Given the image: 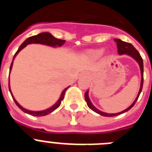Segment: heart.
Listing matches in <instances>:
<instances>
[{"label":"heart","instance_id":"1","mask_svg":"<svg viewBox=\"0 0 152 152\" xmlns=\"http://www.w3.org/2000/svg\"><path fill=\"white\" fill-rule=\"evenodd\" d=\"M103 49H94V50H89L87 52V56L92 58H97L103 54Z\"/></svg>","mask_w":152,"mask_h":152}]
</instances>
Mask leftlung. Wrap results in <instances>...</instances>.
Wrapping results in <instances>:
<instances>
[{
    "label": "left lung",
    "instance_id": "8db88e82",
    "mask_svg": "<svg viewBox=\"0 0 152 152\" xmlns=\"http://www.w3.org/2000/svg\"><path fill=\"white\" fill-rule=\"evenodd\" d=\"M114 41L116 42V45H117L118 49V54L119 55H123L126 54L127 56H130L132 58L135 60L137 62L139 63V68L141 70V76H142V78H141V84H140V89H139V94L137 95L135 100H134V102L131 104L130 107H129L128 108L126 109L125 110L122 111V112L117 113H107L102 112V111L99 110L98 109H96L94 106L93 105L92 103L90 100L89 96H88V91L84 94V97H85V100L87 102V104H88V107H89L91 110H92L93 111H94L96 113L100 114L101 116H108V117H110V116H118V115H120L122 113H124L127 112L128 110H129L132 107L135 105V103H136L138 98H139V95H140L141 92H142V86H143V72H144V70H143V60H142V58L141 57L139 52L135 49V47L132 45L131 43H129V42H126L122 41L121 39H114Z\"/></svg>",
    "mask_w": 152,
    "mask_h": 152
}]
</instances>
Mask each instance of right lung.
Instances as JSON below:
<instances>
[{
    "instance_id": "add662e5",
    "label": "right lung",
    "mask_w": 152,
    "mask_h": 152,
    "mask_svg": "<svg viewBox=\"0 0 152 152\" xmlns=\"http://www.w3.org/2000/svg\"><path fill=\"white\" fill-rule=\"evenodd\" d=\"M65 42V40H62V39H56L55 38L54 36H52L51 33H39V34L36 35V36H30L29 37L28 39H26L25 41L21 44V45L19 47L18 50L17 51V52L15 53L14 56H13V61H12L11 64H10V73L11 72V69H12V67H13V60L15 58V57L17 56V55L18 54L19 52H20L23 48L26 46L27 45L29 44H32V43H36V44H42V45H49V46L51 47H60L61 45H63ZM10 76V75H9ZM70 86H68V88H66L65 89L63 90V91L61 92V96H60L59 99L55 103L54 105L52 106V107H49V108L46 109V110H41V111H32V110H26V109L23 108L21 105H20L18 103V102L15 100V98L13 96V94L11 92V90H10V79H9V91L10 92V94H11L12 97H13V100L15 102L16 105L19 107V108L21 110L23 111L24 113H26L29 114L31 116H45V115H48V114L51 113H52L54 110H56V109L58 107H59L61 105V101L63 100L64 99V94H65V91L66 90L69 88Z\"/></svg>"
}]
</instances>
